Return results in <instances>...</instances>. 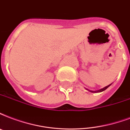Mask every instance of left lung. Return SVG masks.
Returning <instances> with one entry per match:
<instances>
[{
	"instance_id": "1",
	"label": "left lung",
	"mask_w": 130,
	"mask_h": 130,
	"mask_svg": "<svg viewBox=\"0 0 130 130\" xmlns=\"http://www.w3.org/2000/svg\"><path fill=\"white\" fill-rule=\"evenodd\" d=\"M110 85H108V86H106V87H105L104 88H103V89H100V90H98V91H91V90H89V89H87V90H88L89 91L91 92V93H100V92H102V91H105V90H106V89L107 88H108V87H110Z\"/></svg>"
}]
</instances>
